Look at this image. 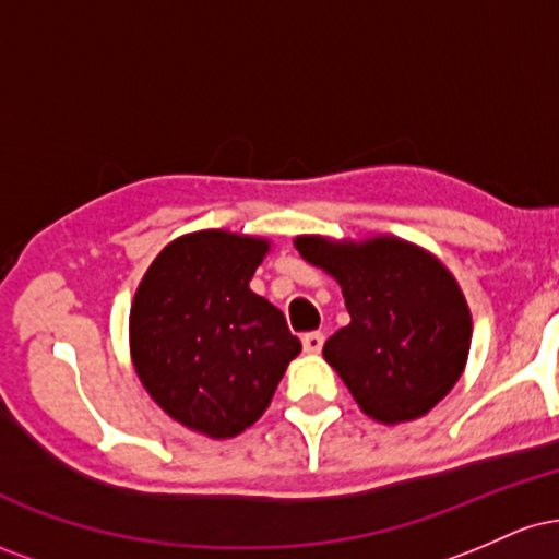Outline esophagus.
<instances>
[{
  "mask_svg": "<svg viewBox=\"0 0 559 559\" xmlns=\"http://www.w3.org/2000/svg\"><path fill=\"white\" fill-rule=\"evenodd\" d=\"M323 342H325V336L320 331H310L301 336V346H305L307 355H318V352L323 349Z\"/></svg>",
  "mask_w": 559,
  "mask_h": 559,
  "instance_id": "1",
  "label": "esophagus"
}]
</instances>
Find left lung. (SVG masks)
Instances as JSON below:
<instances>
[{
  "mask_svg": "<svg viewBox=\"0 0 559 559\" xmlns=\"http://www.w3.org/2000/svg\"><path fill=\"white\" fill-rule=\"evenodd\" d=\"M299 254L342 284L349 325L323 346L352 396L381 423L415 420L463 376L471 310L431 254L400 239L331 243L299 236Z\"/></svg>",
  "mask_w": 559,
  "mask_h": 559,
  "instance_id": "1",
  "label": "left lung"
}]
</instances>
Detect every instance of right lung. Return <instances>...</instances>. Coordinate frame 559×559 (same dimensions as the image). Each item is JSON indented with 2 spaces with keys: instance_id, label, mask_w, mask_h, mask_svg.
<instances>
[{
  "instance_id": "right-lung-1",
  "label": "right lung",
  "mask_w": 559,
  "mask_h": 559,
  "mask_svg": "<svg viewBox=\"0 0 559 559\" xmlns=\"http://www.w3.org/2000/svg\"><path fill=\"white\" fill-rule=\"evenodd\" d=\"M267 241L226 230L176 239L146 271L131 307L136 373L183 426L228 439L271 404L299 338L249 288Z\"/></svg>"
}]
</instances>
